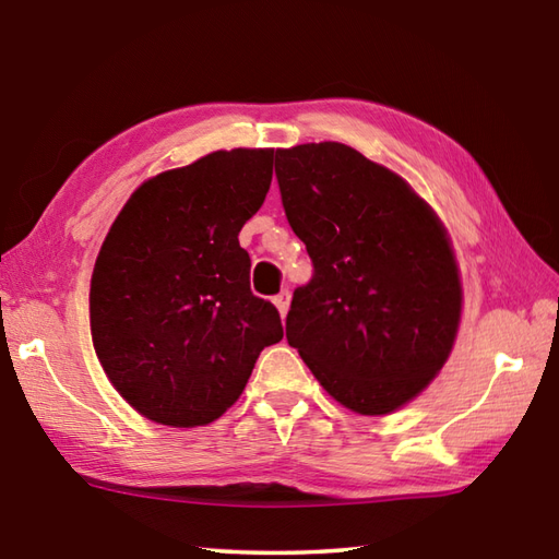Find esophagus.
<instances>
[{"label":"esophagus","instance_id":"34e87169","mask_svg":"<svg viewBox=\"0 0 559 559\" xmlns=\"http://www.w3.org/2000/svg\"><path fill=\"white\" fill-rule=\"evenodd\" d=\"M273 305H276V308H278L281 317H286L288 308H290V293L288 290H281L276 298H273Z\"/></svg>","mask_w":559,"mask_h":559}]
</instances>
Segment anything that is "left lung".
I'll return each instance as SVG.
<instances>
[{
    "instance_id": "1",
    "label": "left lung",
    "mask_w": 559,
    "mask_h": 559,
    "mask_svg": "<svg viewBox=\"0 0 559 559\" xmlns=\"http://www.w3.org/2000/svg\"><path fill=\"white\" fill-rule=\"evenodd\" d=\"M276 179L314 269L293 293L288 344L344 407L400 409L443 368L461 322L445 227L407 181L342 142L278 150Z\"/></svg>"
}]
</instances>
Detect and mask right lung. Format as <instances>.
Segmentation results:
<instances>
[{
  "label": "right lung",
  "mask_w": 559,
  "mask_h": 559,
  "mask_svg": "<svg viewBox=\"0 0 559 559\" xmlns=\"http://www.w3.org/2000/svg\"><path fill=\"white\" fill-rule=\"evenodd\" d=\"M271 177L273 150H217L142 183L108 229L92 273V342L142 417L179 429L215 421L283 338L237 239Z\"/></svg>",
  "instance_id": "add662e5"
}]
</instances>
